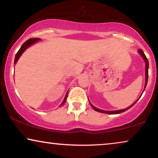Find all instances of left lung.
Returning <instances> with one entry per match:
<instances>
[{"instance_id": "left-lung-1", "label": "left lung", "mask_w": 158, "mask_h": 158, "mask_svg": "<svg viewBox=\"0 0 158 158\" xmlns=\"http://www.w3.org/2000/svg\"><path fill=\"white\" fill-rule=\"evenodd\" d=\"M139 52L141 54V56H142L143 59L144 60V61H145V64H146V72H145V73H146V81H145V87H144V89H145V88H146V86H147V80H148V69H149V62H148V60H147V57H146V55H144V53H143V52L142 51V49H139ZM144 89H143V91H144ZM138 100H139V99H138ZM138 100H137V101H138ZM137 101H135V102L134 103H133L132 105L130 106L129 107L126 108V109H121V110H117V111H104V110H101V109H97L96 107H95V106H94L93 105H92V104H91V103H90L91 106H92V108H93V109H94V110H95L96 111H98V112L105 113V114H120V113H122V112H124V111H125L128 110V109H130V108L132 107L134 105L135 103L137 102Z\"/></svg>"}]
</instances>
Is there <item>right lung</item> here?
<instances>
[{"label": "right lung", "mask_w": 158, "mask_h": 158, "mask_svg": "<svg viewBox=\"0 0 158 158\" xmlns=\"http://www.w3.org/2000/svg\"><path fill=\"white\" fill-rule=\"evenodd\" d=\"M39 40H41L40 39H38V38H35V39H30L27 40V41H26L25 43L23 44V45H22V47H20V49H19V51L17 52V53L16 54V56H15V63H16L17 62L18 60H19V57L22 55V54H23L24 52V51H25V49H27V47H29L30 46L36 42V41H39ZM68 93H69V91H68ZM68 93H66V95H65V97L64 100H63V101L62 102V103L60 104V106H63V104H64L65 101H66L67 99V96H68Z\"/></svg>", "instance_id": "1"}]
</instances>
